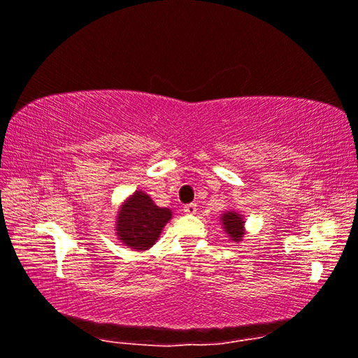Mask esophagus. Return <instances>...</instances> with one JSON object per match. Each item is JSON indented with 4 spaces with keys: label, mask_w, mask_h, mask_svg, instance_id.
<instances>
[{
    "label": "esophagus",
    "mask_w": 358,
    "mask_h": 358,
    "mask_svg": "<svg viewBox=\"0 0 358 358\" xmlns=\"http://www.w3.org/2000/svg\"><path fill=\"white\" fill-rule=\"evenodd\" d=\"M196 210H197V206H196V203H188V206H185V207H183V212H185V213H188V215H194V213H196Z\"/></svg>",
    "instance_id": "1"
}]
</instances>
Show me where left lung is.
Masks as SVG:
<instances>
[{"label": "left lung", "instance_id": "1", "mask_svg": "<svg viewBox=\"0 0 358 358\" xmlns=\"http://www.w3.org/2000/svg\"><path fill=\"white\" fill-rule=\"evenodd\" d=\"M221 228L232 242H241L245 236V217L237 210H226L220 217Z\"/></svg>", "mask_w": 358, "mask_h": 358}]
</instances>
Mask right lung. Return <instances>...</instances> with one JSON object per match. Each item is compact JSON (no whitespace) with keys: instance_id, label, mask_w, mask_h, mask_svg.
Returning a JSON list of instances; mask_svg holds the SVG:
<instances>
[{"instance_id":"1","label":"right lung","mask_w":358,"mask_h":358,"mask_svg":"<svg viewBox=\"0 0 358 358\" xmlns=\"http://www.w3.org/2000/svg\"><path fill=\"white\" fill-rule=\"evenodd\" d=\"M172 210L159 207L145 191H135L117 210V241L135 252H145L155 245L169 221Z\"/></svg>"}]
</instances>
